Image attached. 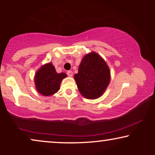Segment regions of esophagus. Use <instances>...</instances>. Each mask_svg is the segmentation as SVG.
<instances>
[{"label":"esophagus","mask_w":155,"mask_h":155,"mask_svg":"<svg viewBox=\"0 0 155 155\" xmlns=\"http://www.w3.org/2000/svg\"><path fill=\"white\" fill-rule=\"evenodd\" d=\"M67 75L69 76V77H72L73 76V72H72L71 71H69L67 72Z\"/></svg>","instance_id":"34e87169"}]
</instances>
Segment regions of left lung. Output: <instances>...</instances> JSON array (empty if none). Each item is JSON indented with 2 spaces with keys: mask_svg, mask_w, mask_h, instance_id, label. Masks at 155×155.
Here are the masks:
<instances>
[{
  "mask_svg": "<svg viewBox=\"0 0 155 155\" xmlns=\"http://www.w3.org/2000/svg\"><path fill=\"white\" fill-rule=\"evenodd\" d=\"M74 78L82 96L87 99H97L109 85L110 71L103 58L97 53L92 52L82 58Z\"/></svg>",
  "mask_w": 155,
  "mask_h": 155,
  "instance_id": "1",
  "label": "left lung"
}]
</instances>
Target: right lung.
<instances>
[{
    "label": "right lung",
    "instance_id": "1",
    "mask_svg": "<svg viewBox=\"0 0 155 155\" xmlns=\"http://www.w3.org/2000/svg\"><path fill=\"white\" fill-rule=\"evenodd\" d=\"M67 75L64 73H57L52 63L43 65L35 75V82L38 92L44 96H51L58 92L63 78Z\"/></svg>",
    "mask_w": 155,
    "mask_h": 155
}]
</instances>
